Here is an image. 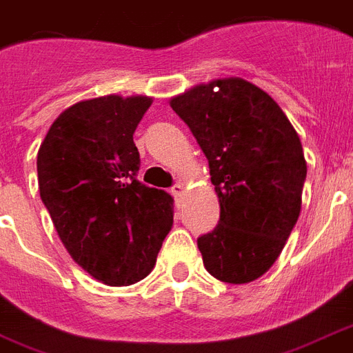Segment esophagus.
<instances>
[{
	"instance_id": "1",
	"label": "esophagus",
	"mask_w": 353,
	"mask_h": 353,
	"mask_svg": "<svg viewBox=\"0 0 353 353\" xmlns=\"http://www.w3.org/2000/svg\"><path fill=\"white\" fill-rule=\"evenodd\" d=\"M185 190H187V188H185V183H176V185H174V187H172V196H174V198H181L183 194H185Z\"/></svg>"
}]
</instances>
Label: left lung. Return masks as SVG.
<instances>
[{
	"instance_id": "left-lung-1",
	"label": "left lung",
	"mask_w": 353,
	"mask_h": 353,
	"mask_svg": "<svg viewBox=\"0 0 353 353\" xmlns=\"http://www.w3.org/2000/svg\"><path fill=\"white\" fill-rule=\"evenodd\" d=\"M209 159L220 201L214 231L199 236L205 269L227 284L260 279L295 227L306 159L280 106L243 79L212 80L170 99Z\"/></svg>"
}]
</instances>
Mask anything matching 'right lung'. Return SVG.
<instances>
[{
  "mask_svg": "<svg viewBox=\"0 0 353 353\" xmlns=\"http://www.w3.org/2000/svg\"><path fill=\"white\" fill-rule=\"evenodd\" d=\"M150 104L144 95L77 102L38 150L40 198L63 247L106 285L143 280L174 223L170 194L135 179L133 132Z\"/></svg>",
  "mask_w": 353,
  "mask_h": 353,
  "instance_id": "add662e5",
  "label": "right lung"
}]
</instances>
